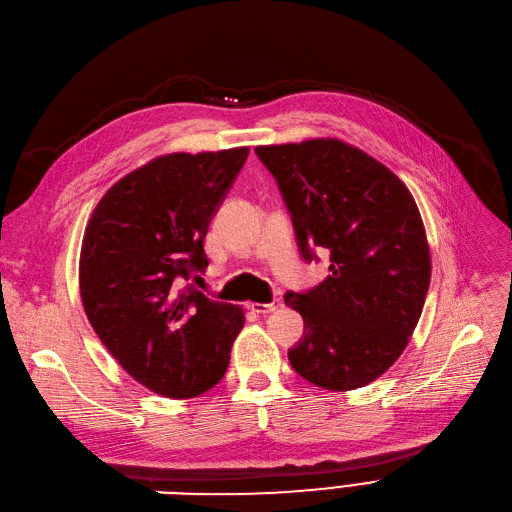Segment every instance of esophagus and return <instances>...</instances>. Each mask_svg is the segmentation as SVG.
I'll use <instances>...</instances> for the list:
<instances>
[{
    "label": "esophagus",
    "mask_w": 512,
    "mask_h": 512,
    "mask_svg": "<svg viewBox=\"0 0 512 512\" xmlns=\"http://www.w3.org/2000/svg\"><path fill=\"white\" fill-rule=\"evenodd\" d=\"M280 305H282V301L276 297L272 303H251V309L255 311V314L268 316V314H272V311H276Z\"/></svg>",
    "instance_id": "esophagus-1"
}]
</instances>
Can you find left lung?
<instances>
[{
	"instance_id": "left-lung-1",
	"label": "left lung",
	"mask_w": 512,
	"mask_h": 512,
	"mask_svg": "<svg viewBox=\"0 0 512 512\" xmlns=\"http://www.w3.org/2000/svg\"><path fill=\"white\" fill-rule=\"evenodd\" d=\"M291 211L301 255L330 253V276L284 303L303 316L288 362L330 391L364 387L404 353L431 282V251L406 184L335 138L257 146Z\"/></svg>"
}]
</instances>
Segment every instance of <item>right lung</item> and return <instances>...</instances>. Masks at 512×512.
Here are the masks:
<instances>
[{"label": "right lung", "mask_w": 512, "mask_h": 512, "mask_svg": "<svg viewBox=\"0 0 512 512\" xmlns=\"http://www.w3.org/2000/svg\"><path fill=\"white\" fill-rule=\"evenodd\" d=\"M247 157V146L163 154L110 186L85 226V316L133 381L163 397L213 389L244 326L242 307L184 284L209 265V221Z\"/></svg>", "instance_id": "obj_1"}]
</instances>
